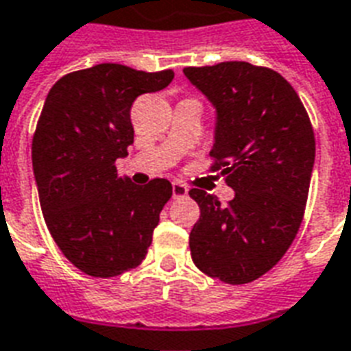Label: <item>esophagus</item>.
<instances>
[{"label": "esophagus", "instance_id": "obj_1", "mask_svg": "<svg viewBox=\"0 0 351 351\" xmlns=\"http://www.w3.org/2000/svg\"><path fill=\"white\" fill-rule=\"evenodd\" d=\"M186 195H188V188L180 182H173V197L175 199H182Z\"/></svg>", "mask_w": 351, "mask_h": 351}]
</instances>
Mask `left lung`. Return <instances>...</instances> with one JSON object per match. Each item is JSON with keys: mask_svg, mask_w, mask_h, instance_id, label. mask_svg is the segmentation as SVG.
<instances>
[{"mask_svg": "<svg viewBox=\"0 0 351 351\" xmlns=\"http://www.w3.org/2000/svg\"><path fill=\"white\" fill-rule=\"evenodd\" d=\"M184 74L217 111L210 171L234 199L221 206L199 188L201 215L189 234L195 266L227 285L262 277L292 245L305 214L314 165V132L285 77L266 66L225 61Z\"/></svg>", "mask_w": 351, "mask_h": 351, "instance_id": "8db88e82", "label": "left lung"}]
</instances>
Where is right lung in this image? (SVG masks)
Here are the masks:
<instances>
[{
    "label": "right lung",
    "mask_w": 351,
    "mask_h": 351,
    "mask_svg": "<svg viewBox=\"0 0 351 351\" xmlns=\"http://www.w3.org/2000/svg\"><path fill=\"white\" fill-rule=\"evenodd\" d=\"M173 77L102 63L70 72L46 96L31 147L40 208L57 247L90 277L139 266L173 195L165 178L136 186L115 167L134 143V100Z\"/></svg>",
    "instance_id": "obj_1"
}]
</instances>
